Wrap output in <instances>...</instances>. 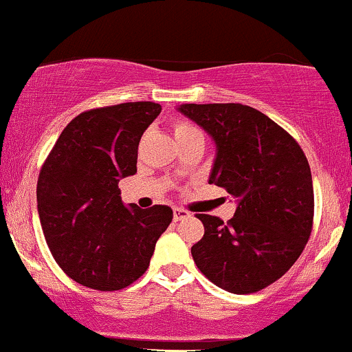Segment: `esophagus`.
Masks as SVG:
<instances>
[{"label": "esophagus", "mask_w": 352, "mask_h": 352, "mask_svg": "<svg viewBox=\"0 0 352 352\" xmlns=\"http://www.w3.org/2000/svg\"><path fill=\"white\" fill-rule=\"evenodd\" d=\"M190 217V213L187 212V210L184 208H173V221H180L184 220V218Z\"/></svg>", "instance_id": "34e87169"}]
</instances>
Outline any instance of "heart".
I'll list each match as a JSON object with an SVG mask.
<instances>
[{"instance_id":"heart-1","label":"heart","mask_w":352,"mask_h":352,"mask_svg":"<svg viewBox=\"0 0 352 352\" xmlns=\"http://www.w3.org/2000/svg\"><path fill=\"white\" fill-rule=\"evenodd\" d=\"M173 135H175L177 144H180L185 142V140L195 139V137H201V132L193 124L179 120V122L173 124Z\"/></svg>"}]
</instances>
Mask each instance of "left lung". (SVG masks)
Segmentation results:
<instances>
[{"instance_id":"obj_1","label":"left lung","mask_w":352,"mask_h":352,"mask_svg":"<svg viewBox=\"0 0 352 352\" xmlns=\"http://www.w3.org/2000/svg\"><path fill=\"white\" fill-rule=\"evenodd\" d=\"M217 145L210 184L236 199L227 223L199 213L195 265L218 288L248 294L288 272L308 243L314 215L308 159L285 129L243 104H182Z\"/></svg>"}]
</instances>
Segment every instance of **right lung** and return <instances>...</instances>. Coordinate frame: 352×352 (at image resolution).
<instances>
[{
  "label": "right lung",
  "instance_id": "add662e5",
  "mask_svg": "<svg viewBox=\"0 0 352 352\" xmlns=\"http://www.w3.org/2000/svg\"><path fill=\"white\" fill-rule=\"evenodd\" d=\"M160 111L155 102H125L82 112L60 132L39 172L44 238L79 285L99 292L132 285L170 225V207L127 208L119 190V180L137 172L140 137Z\"/></svg>",
  "mask_w": 352,
  "mask_h": 352
}]
</instances>
